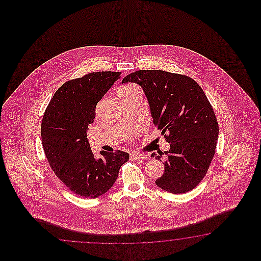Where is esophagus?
<instances>
[{
  "mask_svg": "<svg viewBox=\"0 0 261 261\" xmlns=\"http://www.w3.org/2000/svg\"><path fill=\"white\" fill-rule=\"evenodd\" d=\"M146 158V155H144V154H140V153H137V152H133L130 154V160L132 161H139V160H144Z\"/></svg>",
  "mask_w": 261,
  "mask_h": 261,
  "instance_id": "34e87169",
  "label": "esophagus"
}]
</instances>
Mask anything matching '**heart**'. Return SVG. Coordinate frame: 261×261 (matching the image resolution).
Wrapping results in <instances>:
<instances>
[{
	"instance_id": "obj_1",
	"label": "heart",
	"mask_w": 261,
	"mask_h": 261,
	"mask_svg": "<svg viewBox=\"0 0 261 261\" xmlns=\"http://www.w3.org/2000/svg\"><path fill=\"white\" fill-rule=\"evenodd\" d=\"M134 90H140V89L135 85H127L119 89V91H123V92H128V91H134Z\"/></svg>"
}]
</instances>
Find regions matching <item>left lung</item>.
<instances>
[{
  "label": "left lung",
  "instance_id": "8db88e82",
  "mask_svg": "<svg viewBox=\"0 0 261 261\" xmlns=\"http://www.w3.org/2000/svg\"><path fill=\"white\" fill-rule=\"evenodd\" d=\"M128 82L141 86L153 122L171 144L169 151L151 155L161 161L163 155L166 159L164 173L155 185L173 194L189 192L208 171L219 133L205 93L192 78L161 70L129 73L122 80Z\"/></svg>",
  "mask_w": 261,
  "mask_h": 261
}]
</instances>
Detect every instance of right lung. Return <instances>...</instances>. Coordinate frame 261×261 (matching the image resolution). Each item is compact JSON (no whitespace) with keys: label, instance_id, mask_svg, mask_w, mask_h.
<instances>
[{"label":"right lung","instance_id":"obj_1","mask_svg":"<svg viewBox=\"0 0 261 261\" xmlns=\"http://www.w3.org/2000/svg\"><path fill=\"white\" fill-rule=\"evenodd\" d=\"M120 72H97L63 84L44 112L41 137L44 154L57 177L74 194L95 199L116 182L127 152L100 151L95 158L88 137L97 103Z\"/></svg>","mask_w":261,"mask_h":261}]
</instances>
